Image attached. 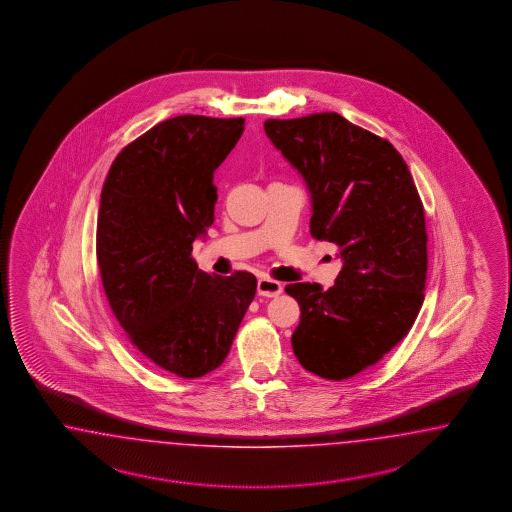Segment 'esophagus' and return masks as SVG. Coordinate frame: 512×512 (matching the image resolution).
Segmentation results:
<instances>
[{
  "label": "esophagus",
  "mask_w": 512,
  "mask_h": 512,
  "mask_svg": "<svg viewBox=\"0 0 512 512\" xmlns=\"http://www.w3.org/2000/svg\"><path fill=\"white\" fill-rule=\"evenodd\" d=\"M281 291H283V287H281V283L276 281V279L264 276L257 283V293L261 296H266V298H274V296L281 295Z\"/></svg>",
  "instance_id": "esophagus-1"
}]
</instances>
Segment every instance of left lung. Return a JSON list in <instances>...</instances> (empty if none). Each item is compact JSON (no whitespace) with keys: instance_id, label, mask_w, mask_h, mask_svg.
<instances>
[{"instance_id":"left-lung-1","label":"left lung","mask_w":512,"mask_h":512,"mask_svg":"<svg viewBox=\"0 0 512 512\" xmlns=\"http://www.w3.org/2000/svg\"><path fill=\"white\" fill-rule=\"evenodd\" d=\"M264 131L310 187L315 240L338 246L336 283H291L300 306L298 362L343 381L375 366L419 315L428 234L424 206L402 155L336 112L266 120Z\"/></svg>"}]
</instances>
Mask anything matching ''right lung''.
Wrapping results in <instances>:
<instances>
[{"label": "right lung", "mask_w": 512, "mask_h": 512, "mask_svg": "<svg viewBox=\"0 0 512 512\" xmlns=\"http://www.w3.org/2000/svg\"><path fill=\"white\" fill-rule=\"evenodd\" d=\"M244 124L184 114L154 125L116 155L101 191L95 251L110 310L142 357L182 379L223 364L257 291L253 274L212 276L191 255Z\"/></svg>", "instance_id": "add662e5"}]
</instances>
